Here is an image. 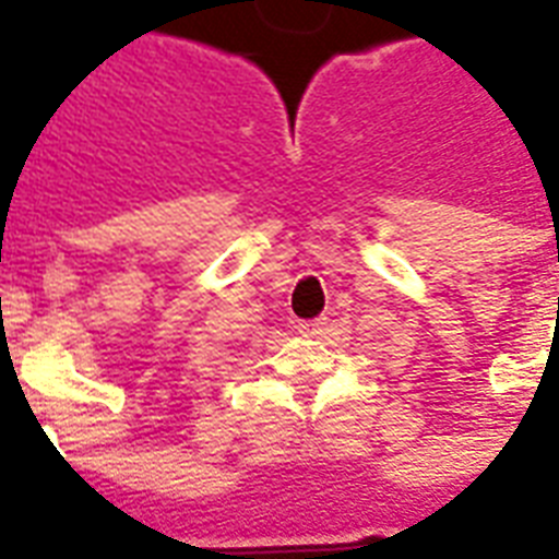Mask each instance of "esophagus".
Returning a JSON list of instances; mask_svg holds the SVG:
<instances>
[{
	"label": "esophagus",
	"mask_w": 559,
	"mask_h": 559,
	"mask_svg": "<svg viewBox=\"0 0 559 559\" xmlns=\"http://www.w3.org/2000/svg\"><path fill=\"white\" fill-rule=\"evenodd\" d=\"M324 324H326V319L298 321V326H295V330H298V333H301V335H319L321 330H324Z\"/></svg>",
	"instance_id": "1"
}]
</instances>
